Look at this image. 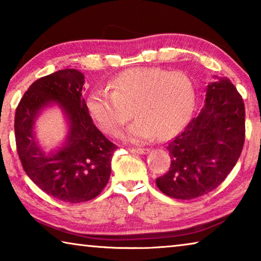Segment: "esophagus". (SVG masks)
<instances>
[{
  "mask_svg": "<svg viewBox=\"0 0 261 261\" xmlns=\"http://www.w3.org/2000/svg\"><path fill=\"white\" fill-rule=\"evenodd\" d=\"M132 152H135L137 154H141V155H144V154H147L149 152L148 148H134L131 149Z\"/></svg>",
  "mask_w": 261,
  "mask_h": 261,
  "instance_id": "obj_1",
  "label": "esophagus"
}]
</instances>
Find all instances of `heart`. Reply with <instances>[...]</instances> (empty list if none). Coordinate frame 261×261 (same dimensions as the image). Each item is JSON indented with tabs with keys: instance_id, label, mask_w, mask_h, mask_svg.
Returning a JSON list of instances; mask_svg holds the SVG:
<instances>
[{
	"instance_id": "1",
	"label": "heart",
	"mask_w": 261,
	"mask_h": 261,
	"mask_svg": "<svg viewBox=\"0 0 261 261\" xmlns=\"http://www.w3.org/2000/svg\"><path fill=\"white\" fill-rule=\"evenodd\" d=\"M109 87L112 91L100 88L88 95V112L101 130L112 136L120 134L135 114L138 118L125 135L134 144L177 134L196 106L194 84L182 72L135 68L115 77Z\"/></svg>"
}]
</instances>
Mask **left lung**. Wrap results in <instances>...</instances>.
<instances>
[{
	"label": "left lung",
	"instance_id": "left-lung-1",
	"mask_svg": "<svg viewBox=\"0 0 261 261\" xmlns=\"http://www.w3.org/2000/svg\"><path fill=\"white\" fill-rule=\"evenodd\" d=\"M206 87L205 106L168 145L171 163L156 178L161 191L175 199H193L223 182L241 156L245 139V108L228 78L214 76Z\"/></svg>",
	"mask_w": 261,
	"mask_h": 261
}]
</instances>
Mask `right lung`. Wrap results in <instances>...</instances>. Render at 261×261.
Listing matches in <instances>:
<instances>
[{
    "instance_id": "add662e5",
    "label": "right lung",
    "mask_w": 261,
    "mask_h": 261,
    "mask_svg": "<svg viewBox=\"0 0 261 261\" xmlns=\"http://www.w3.org/2000/svg\"><path fill=\"white\" fill-rule=\"evenodd\" d=\"M84 78L76 69H64L38 79L25 92L15 115L17 151L25 173L47 194L73 204L101 193L117 148L92 122L82 96ZM51 105L65 114L68 132L60 148L46 152L35 138L34 126L43 109Z\"/></svg>"
}]
</instances>
